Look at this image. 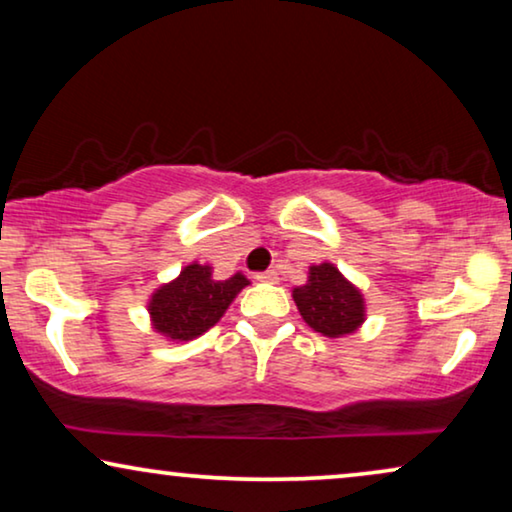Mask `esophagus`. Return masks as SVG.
<instances>
[{"instance_id":"obj_1","label":"esophagus","mask_w":512,"mask_h":512,"mask_svg":"<svg viewBox=\"0 0 512 512\" xmlns=\"http://www.w3.org/2000/svg\"><path fill=\"white\" fill-rule=\"evenodd\" d=\"M258 282H268V284H277V272L275 270H265V272H258L256 275Z\"/></svg>"}]
</instances>
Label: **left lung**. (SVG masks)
I'll use <instances>...</instances> for the list:
<instances>
[{
  "label": "left lung",
  "mask_w": 512,
  "mask_h": 512,
  "mask_svg": "<svg viewBox=\"0 0 512 512\" xmlns=\"http://www.w3.org/2000/svg\"><path fill=\"white\" fill-rule=\"evenodd\" d=\"M305 324L326 338H345L366 321V298L333 263L310 265L307 282L293 289Z\"/></svg>",
  "instance_id": "obj_1"
}]
</instances>
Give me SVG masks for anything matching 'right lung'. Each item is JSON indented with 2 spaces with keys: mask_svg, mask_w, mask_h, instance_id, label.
<instances>
[{
  "mask_svg": "<svg viewBox=\"0 0 512 512\" xmlns=\"http://www.w3.org/2000/svg\"><path fill=\"white\" fill-rule=\"evenodd\" d=\"M212 272V265L193 261L179 277L158 286L146 305L153 331L170 342H188L207 333L249 284L242 272L228 279H214Z\"/></svg>",
  "mask_w": 512,
  "mask_h": 512,
  "instance_id": "1",
  "label": "right lung"
}]
</instances>
